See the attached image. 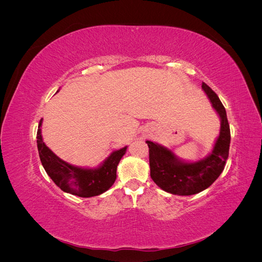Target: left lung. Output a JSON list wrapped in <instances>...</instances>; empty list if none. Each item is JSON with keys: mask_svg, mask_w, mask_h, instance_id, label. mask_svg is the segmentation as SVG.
<instances>
[{"mask_svg": "<svg viewBox=\"0 0 262 262\" xmlns=\"http://www.w3.org/2000/svg\"><path fill=\"white\" fill-rule=\"evenodd\" d=\"M212 107L221 119L220 136L212 152L203 160L188 163L181 161L170 149L146 141L149 154L150 178L164 191L178 195H191L209 188L223 171L228 158L231 131L226 110L217 95L202 83Z\"/></svg>", "mask_w": 262, "mask_h": 262, "instance_id": "8db88e82", "label": "left lung"}]
</instances>
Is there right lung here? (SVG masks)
<instances>
[{
    "label": "right lung",
    "mask_w": 262,
    "mask_h": 262,
    "mask_svg": "<svg viewBox=\"0 0 262 262\" xmlns=\"http://www.w3.org/2000/svg\"><path fill=\"white\" fill-rule=\"evenodd\" d=\"M42 119L37 131V146L39 157L46 172L62 191L91 198L99 195L114 185L117 178V166L125 154L126 146L114 150L97 168H82L62 161L45 144L41 137Z\"/></svg>",
    "instance_id": "1"
}]
</instances>
